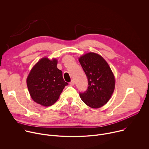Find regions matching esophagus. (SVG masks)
<instances>
[{
  "label": "esophagus",
  "mask_w": 149,
  "mask_h": 149,
  "mask_svg": "<svg viewBox=\"0 0 149 149\" xmlns=\"http://www.w3.org/2000/svg\"><path fill=\"white\" fill-rule=\"evenodd\" d=\"M70 85L71 86H74V84H75V81H74V80H72L71 82H70Z\"/></svg>",
  "instance_id": "obj_1"
}]
</instances>
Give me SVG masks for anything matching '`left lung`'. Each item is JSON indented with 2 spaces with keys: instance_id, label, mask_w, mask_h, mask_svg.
<instances>
[{
  "instance_id": "obj_1",
  "label": "left lung",
  "mask_w": 149,
  "mask_h": 149,
  "mask_svg": "<svg viewBox=\"0 0 149 149\" xmlns=\"http://www.w3.org/2000/svg\"><path fill=\"white\" fill-rule=\"evenodd\" d=\"M79 62L88 81L87 90L80 93L82 101L93 109H98L110 100L115 88V77L102 56L88 52L81 56Z\"/></svg>"
}]
</instances>
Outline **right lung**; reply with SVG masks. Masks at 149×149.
<instances>
[{
  "mask_svg": "<svg viewBox=\"0 0 149 149\" xmlns=\"http://www.w3.org/2000/svg\"><path fill=\"white\" fill-rule=\"evenodd\" d=\"M57 63L56 58H41L32 67L26 79L32 99L44 107L55 103L68 85L63 79L62 71L57 68Z\"/></svg>",
  "mask_w": 149,
  "mask_h": 149,
  "instance_id": "1",
  "label": "right lung"
}]
</instances>
